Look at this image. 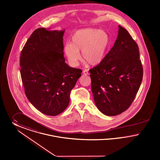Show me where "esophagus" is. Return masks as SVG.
Returning a JSON list of instances; mask_svg holds the SVG:
<instances>
[{"mask_svg":"<svg viewBox=\"0 0 160 160\" xmlns=\"http://www.w3.org/2000/svg\"><path fill=\"white\" fill-rule=\"evenodd\" d=\"M83 74H84V75H88L89 73H88V70H85L83 71Z\"/></svg>","mask_w":160,"mask_h":160,"instance_id":"esophagus-1","label":"esophagus"}]
</instances>
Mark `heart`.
Instances as JSON below:
<instances>
[{"instance_id":"b5f03b06","label":"heart","mask_w":160,"mask_h":160,"mask_svg":"<svg viewBox=\"0 0 160 160\" xmlns=\"http://www.w3.org/2000/svg\"><path fill=\"white\" fill-rule=\"evenodd\" d=\"M109 44L110 38L107 32L99 29L85 28L73 34L71 43L67 42L64 45V52L72 66L78 65L81 58L80 51H82V58L94 66L104 59Z\"/></svg>"}]
</instances>
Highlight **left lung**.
<instances>
[{"instance_id":"obj_1","label":"left lung","mask_w":160,"mask_h":160,"mask_svg":"<svg viewBox=\"0 0 160 160\" xmlns=\"http://www.w3.org/2000/svg\"><path fill=\"white\" fill-rule=\"evenodd\" d=\"M139 56L137 43L118 25L113 47L99 64L89 70L94 101L103 114H120L134 101L143 79Z\"/></svg>"}]
</instances>
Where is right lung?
<instances>
[{"instance_id":"add662e5","label":"right lung","mask_w":160,"mask_h":160,"mask_svg":"<svg viewBox=\"0 0 160 160\" xmlns=\"http://www.w3.org/2000/svg\"><path fill=\"white\" fill-rule=\"evenodd\" d=\"M64 30L37 29L20 55V74L26 96L36 109L55 116L64 111L70 93L81 76L64 58Z\"/></svg>"}]
</instances>
